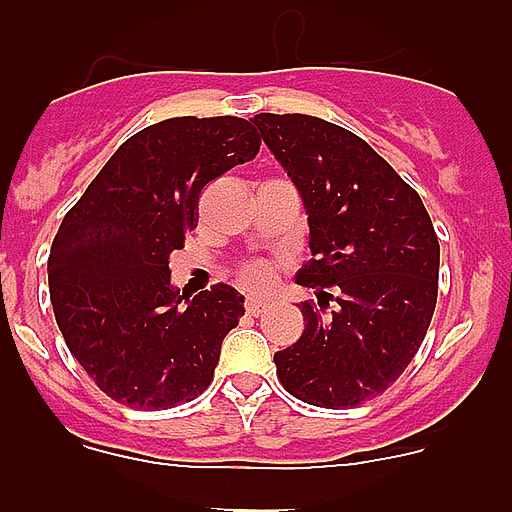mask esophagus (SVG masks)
I'll return each mask as SVG.
<instances>
[{"mask_svg":"<svg viewBox=\"0 0 512 512\" xmlns=\"http://www.w3.org/2000/svg\"><path fill=\"white\" fill-rule=\"evenodd\" d=\"M266 310V300L261 297H248L246 300V312L248 315H259V312Z\"/></svg>","mask_w":512,"mask_h":512,"instance_id":"esophagus-1","label":"esophagus"}]
</instances>
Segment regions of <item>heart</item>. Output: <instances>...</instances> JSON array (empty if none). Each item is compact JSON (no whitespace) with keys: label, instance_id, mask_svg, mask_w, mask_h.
Here are the masks:
<instances>
[{"label":"heart","instance_id":"1","mask_svg":"<svg viewBox=\"0 0 512 512\" xmlns=\"http://www.w3.org/2000/svg\"><path fill=\"white\" fill-rule=\"evenodd\" d=\"M238 279L248 289H264L274 282V269L266 261H248L241 269V274H238Z\"/></svg>","mask_w":512,"mask_h":512}]
</instances>
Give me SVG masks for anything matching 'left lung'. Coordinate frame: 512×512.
<instances>
[{
    "label": "left lung",
    "instance_id": "obj_1",
    "mask_svg": "<svg viewBox=\"0 0 512 512\" xmlns=\"http://www.w3.org/2000/svg\"><path fill=\"white\" fill-rule=\"evenodd\" d=\"M295 182L312 259L295 282L300 341L274 354L289 395L346 410L382 395L418 354L438 297L436 230L423 200L366 140L312 115L253 117Z\"/></svg>",
    "mask_w": 512,
    "mask_h": 512
}]
</instances>
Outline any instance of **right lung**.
Returning a JSON list of instances; mask_svg holds the SVG:
<instances>
[{"label":"right lung","instance_id":"add662e5","mask_svg":"<svg viewBox=\"0 0 512 512\" xmlns=\"http://www.w3.org/2000/svg\"><path fill=\"white\" fill-rule=\"evenodd\" d=\"M243 117H171L128 138L66 212L48 287L63 341L112 400L166 410L210 387L243 297L215 284L181 307L169 256L197 228L205 184L259 153Z\"/></svg>","mask_w":512,"mask_h":512}]
</instances>
